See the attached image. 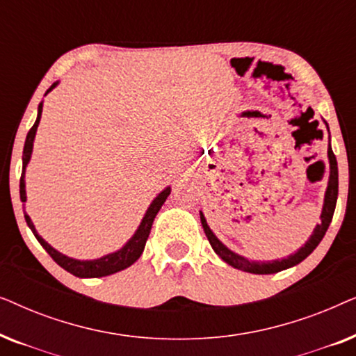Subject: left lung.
Listing matches in <instances>:
<instances>
[{
	"label": "left lung",
	"instance_id": "1",
	"mask_svg": "<svg viewBox=\"0 0 356 356\" xmlns=\"http://www.w3.org/2000/svg\"><path fill=\"white\" fill-rule=\"evenodd\" d=\"M327 124V123H325ZM329 129V128H327ZM327 155H329V165H330V175H329V184H327V191H325V197H324V206H323V213H321V223H318L314 228L313 235L309 236V240L305 243V246H301L295 254H291L285 259H277V261H250L246 257L238 256L236 252H233L228 250V248L223 245V243L218 240V238L213 235L211 228H209L206 217L201 212V223L204 232H206V236L209 243H211L212 250L217 252L218 256L222 257L227 264H230L235 269L245 270V272H251V274H275V272L285 270L289 267H293L296 264H300L301 261L306 259L311 252L316 250V246L319 245L321 240H323L325 232L332 222V216L335 211V204H337V194H339V170H337V159L332 152V147L327 149Z\"/></svg>",
	"mask_w": 356,
	"mask_h": 356
}]
</instances>
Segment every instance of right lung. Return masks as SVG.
Masks as SVG:
<instances>
[{
  "instance_id": "1",
  "label": "right lung",
  "mask_w": 356,
  "mask_h": 356,
  "mask_svg": "<svg viewBox=\"0 0 356 356\" xmlns=\"http://www.w3.org/2000/svg\"><path fill=\"white\" fill-rule=\"evenodd\" d=\"M56 84H58V82H55V84H53L50 89L47 90V94L51 89H55ZM42 108H43V102H40V105H38L37 120L31 128V131L27 133L26 144H24L22 175H21V184H19V193H21V201L22 202H26V199H27V196H26V179H24V177H26V167H27L29 160H31V155H32L33 139H35L38 123H40V118H42ZM170 191H172V189L165 188L163 191L154 199L152 204H150V207L147 209V212H145V216L143 218V222H140L139 228L136 230V233L133 235V238H131V240L126 243V245L121 248L120 251L111 252V254H106L104 257H100V259H94V261H77V259H72V257H67L65 254H61V252H58L55 248H51L45 240H43L40 235H38L35 227H33V223L31 220V217L27 216L26 211H24V217H26L27 225L31 227V230H32L33 235H35L38 243H40V245L45 248V251L51 256V259L55 261L58 266H61L63 269L67 270L72 275L82 277V279H92V277H105V275H111V274H115V272H120V270L126 269V267L134 264V262L139 259L140 254H143V251H144L145 241H147V238H149L150 228H152L154 218H155V216H157V212L160 211V207L163 206V202L167 201Z\"/></svg>"
}]
</instances>
